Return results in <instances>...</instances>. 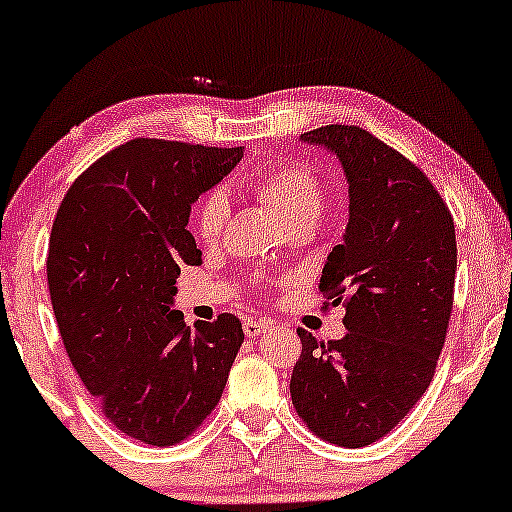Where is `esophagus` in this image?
I'll list each match as a JSON object with an SVG mask.
<instances>
[{
    "instance_id": "34e87169",
    "label": "esophagus",
    "mask_w": 512,
    "mask_h": 512,
    "mask_svg": "<svg viewBox=\"0 0 512 512\" xmlns=\"http://www.w3.org/2000/svg\"><path fill=\"white\" fill-rule=\"evenodd\" d=\"M272 325H274L272 320H245L243 332L248 334V337H260V334L272 330Z\"/></svg>"
}]
</instances>
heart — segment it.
<instances>
[{"label": "heart", "instance_id": "1", "mask_svg": "<svg viewBox=\"0 0 512 512\" xmlns=\"http://www.w3.org/2000/svg\"><path fill=\"white\" fill-rule=\"evenodd\" d=\"M257 197L279 216L284 226L298 221H317L322 211V185L303 166L272 168L255 182ZM228 219V199L223 192H209L197 207V233L204 243H214L221 236Z\"/></svg>", "mask_w": 512, "mask_h": 512}]
</instances>
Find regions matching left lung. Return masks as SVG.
Here are the masks:
<instances>
[{"mask_svg":"<svg viewBox=\"0 0 512 512\" xmlns=\"http://www.w3.org/2000/svg\"><path fill=\"white\" fill-rule=\"evenodd\" d=\"M342 163L349 185L344 243L322 269L320 291L344 303V339L303 351L291 399L313 433L366 448L390 433L431 385L455 296V223L414 163L354 125L301 134Z\"/></svg>","mask_w":512,"mask_h":512,"instance_id":"left-lung-1","label":"left lung"}]
</instances>
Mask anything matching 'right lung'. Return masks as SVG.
<instances>
[{"label":"right lung","mask_w":512,"mask_h":512,"mask_svg":"<svg viewBox=\"0 0 512 512\" xmlns=\"http://www.w3.org/2000/svg\"><path fill=\"white\" fill-rule=\"evenodd\" d=\"M240 158L243 146L132 139L74 180L52 223L64 349L110 424L142 443H180L207 419L245 339L236 315L187 327L173 308L180 267L202 262L192 204Z\"/></svg>","instance_id":"add662e5"}]
</instances>
